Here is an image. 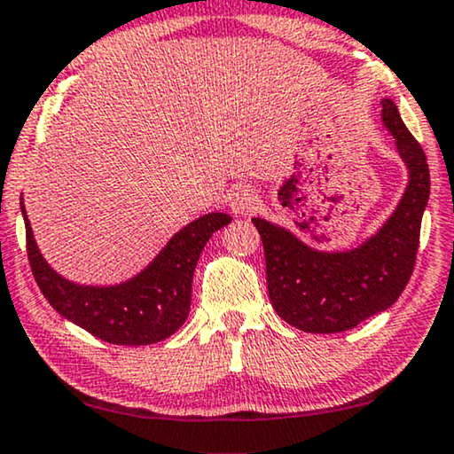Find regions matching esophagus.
<instances>
[{
  "instance_id": "esophagus-1",
  "label": "esophagus",
  "mask_w": 454,
  "mask_h": 454,
  "mask_svg": "<svg viewBox=\"0 0 454 454\" xmlns=\"http://www.w3.org/2000/svg\"><path fill=\"white\" fill-rule=\"evenodd\" d=\"M230 207H232L234 214L248 215L259 207V197L254 195L253 189H239L230 200Z\"/></svg>"
}]
</instances>
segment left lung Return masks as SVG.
<instances>
[{
	"label": "left lung",
	"mask_w": 454,
	"mask_h": 454,
	"mask_svg": "<svg viewBox=\"0 0 454 454\" xmlns=\"http://www.w3.org/2000/svg\"><path fill=\"white\" fill-rule=\"evenodd\" d=\"M382 123L410 172L405 193L376 234L349 251H318L284 226L253 218L265 251L267 292L279 317L306 333L354 329L395 304L410 282L419 247L430 170L397 105L382 98Z\"/></svg>",
	"instance_id": "1"
}]
</instances>
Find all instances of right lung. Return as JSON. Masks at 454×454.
Listing matches in <instances>:
<instances>
[{
	"label": "right lung",
	"mask_w": 454,
	"mask_h": 454,
	"mask_svg": "<svg viewBox=\"0 0 454 454\" xmlns=\"http://www.w3.org/2000/svg\"><path fill=\"white\" fill-rule=\"evenodd\" d=\"M20 207L28 261L43 296L67 321L117 346H150L181 329L189 317L191 284L203 247L215 230L232 222L222 212L201 215L178 230L137 276L114 286H84L69 282L44 261L22 197Z\"/></svg>",
	"instance_id": "right-lung-1"
}]
</instances>
